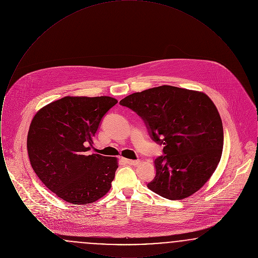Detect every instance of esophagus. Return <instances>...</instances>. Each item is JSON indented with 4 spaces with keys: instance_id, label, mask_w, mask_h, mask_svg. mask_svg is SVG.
<instances>
[{
    "instance_id": "obj_1",
    "label": "esophagus",
    "mask_w": 258,
    "mask_h": 258,
    "mask_svg": "<svg viewBox=\"0 0 258 258\" xmlns=\"http://www.w3.org/2000/svg\"><path fill=\"white\" fill-rule=\"evenodd\" d=\"M123 161L127 164L131 165H138L139 164V160H127V159H123Z\"/></svg>"
}]
</instances>
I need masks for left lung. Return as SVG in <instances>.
Masks as SVG:
<instances>
[{
  "label": "left lung",
  "mask_w": 258,
  "mask_h": 258,
  "mask_svg": "<svg viewBox=\"0 0 258 258\" xmlns=\"http://www.w3.org/2000/svg\"><path fill=\"white\" fill-rule=\"evenodd\" d=\"M120 104L139 115L151 138L163 145L148 187L170 200L200 189L216 170L223 147L221 116L211 98L201 92L163 85L132 94Z\"/></svg>",
  "instance_id": "left-lung-1"
}]
</instances>
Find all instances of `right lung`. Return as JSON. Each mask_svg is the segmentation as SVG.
Segmentation results:
<instances>
[{"instance_id":"obj_1","label":"right lung","mask_w":258,"mask_h":258,"mask_svg":"<svg viewBox=\"0 0 258 258\" xmlns=\"http://www.w3.org/2000/svg\"><path fill=\"white\" fill-rule=\"evenodd\" d=\"M117 102L111 97H64L33 118L27 137L31 165L62 200L86 205L109 191L118 160L88 151L101 119Z\"/></svg>"}]
</instances>
